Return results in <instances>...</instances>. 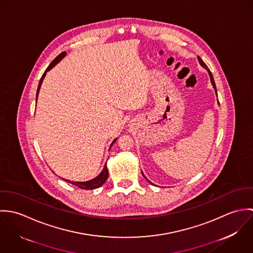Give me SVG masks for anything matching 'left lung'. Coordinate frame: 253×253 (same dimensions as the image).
<instances>
[{
  "label": "left lung",
  "mask_w": 253,
  "mask_h": 253,
  "mask_svg": "<svg viewBox=\"0 0 253 253\" xmlns=\"http://www.w3.org/2000/svg\"><path fill=\"white\" fill-rule=\"evenodd\" d=\"M198 59H199V61H200V63H201V65H202V66H203V67H205V68H206V69H207V70H208V72H209V74H210V77H211V84H212V85H213V87H214V89H215V91H216V94H217L216 85H215V83H214V80H213V77H212V74H211V71H210V69H208V66H207V65H206V63H205V62H204V61H203V60H202V58H201V57H200V56H199V57H198ZM218 103H219V102H218ZM142 174H143V173H142ZM143 176H144V177H145L144 174H143ZM145 178H146V177H145ZM146 179H147V178H146ZM147 180H148V179H147ZM148 181H149V180H148ZM149 183H151V184H153V183H152V182H150V181H149Z\"/></svg>",
  "instance_id": "1"
}]
</instances>
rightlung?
Returning a JSON list of instances; mask_svg holds the SVG:
<instances>
[{
    "label": "right lung",
    "mask_w": 253,
    "mask_h": 253,
    "mask_svg": "<svg viewBox=\"0 0 253 253\" xmlns=\"http://www.w3.org/2000/svg\"><path fill=\"white\" fill-rule=\"evenodd\" d=\"M65 55H66V52H65V51L61 52L57 57H55V58L52 60V62L48 65V67L46 68V70L42 74V78H41V80H40V83H39V86H38V90H37V97H38L39 90H40V87H41V85H42V80H43V78H44L46 72H47L48 70H50L52 67H54V65H55L56 63H58ZM116 140H117V139H115V140L112 142L111 146L113 145V143H115ZM107 178H108V169H107V167H106V165H105V167L103 168V170L101 171V173H100L98 176H96L94 179H92V180L85 181V182H74V181L67 180V179H64V180L71 183L73 185H75V186H77V187H79V188H81V189H84V190H93V189H96V188L100 187L105 181L107 180ZM62 179H63V178H62Z\"/></svg>",
    "instance_id": "obj_1"
}]
</instances>
